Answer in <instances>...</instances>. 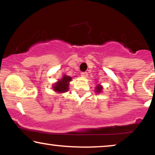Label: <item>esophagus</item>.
Listing matches in <instances>:
<instances>
[{"label":"esophagus","mask_w":155,"mask_h":155,"mask_svg":"<svg viewBox=\"0 0 155 155\" xmlns=\"http://www.w3.org/2000/svg\"><path fill=\"white\" fill-rule=\"evenodd\" d=\"M88 75V73L87 72H82L81 73V76H82L83 78H87Z\"/></svg>","instance_id":"34e87169"}]
</instances>
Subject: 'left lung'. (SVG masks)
I'll return each instance as SVG.
<instances>
[{
  "label": "left lung",
  "instance_id": "obj_1",
  "mask_svg": "<svg viewBox=\"0 0 155 155\" xmlns=\"http://www.w3.org/2000/svg\"><path fill=\"white\" fill-rule=\"evenodd\" d=\"M102 90H103L102 86L100 85V84H97V86L96 87V89H95V92H96V93H100Z\"/></svg>",
  "mask_w": 155,
  "mask_h": 155
}]
</instances>
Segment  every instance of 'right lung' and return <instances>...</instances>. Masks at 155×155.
<instances>
[{
  "mask_svg": "<svg viewBox=\"0 0 155 155\" xmlns=\"http://www.w3.org/2000/svg\"><path fill=\"white\" fill-rule=\"evenodd\" d=\"M71 77L64 75L62 79L54 84L53 89H54V91L58 93H63L67 92L69 90V82H71Z\"/></svg>",
  "mask_w": 155,
  "mask_h": 155,
  "instance_id": "obj_1",
  "label": "right lung"
}]
</instances>
